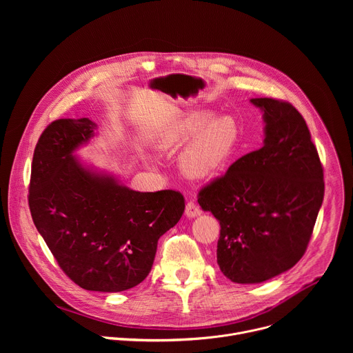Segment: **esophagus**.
Returning <instances> with one entry per match:
<instances>
[{
    "mask_svg": "<svg viewBox=\"0 0 353 353\" xmlns=\"http://www.w3.org/2000/svg\"><path fill=\"white\" fill-rule=\"evenodd\" d=\"M201 214H203V211H201V208L195 203H192V201H190V203L185 205V215L188 218H196Z\"/></svg>",
    "mask_w": 353,
    "mask_h": 353,
    "instance_id": "esophagus-1",
    "label": "esophagus"
}]
</instances>
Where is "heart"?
<instances>
[{"instance_id": "b5f03b06", "label": "heart", "mask_w": 353, "mask_h": 353, "mask_svg": "<svg viewBox=\"0 0 353 353\" xmlns=\"http://www.w3.org/2000/svg\"><path fill=\"white\" fill-rule=\"evenodd\" d=\"M211 112H195L169 123L157 137L162 149L183 146L192 139L180 158L181 170L192 179L219 173L232 158L239 142V125L230 116L214 119Z\"/></svg>"}]
</instances>
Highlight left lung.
<instances>
[{
  "label": "left lung",
  "instance_id": "8db88e82",
  "mask_svg": "<svg viewBox=\"0 0 353 353\" xmlns=\"http://www.w3.org/2000/svg\"><path fill=\"white\" fill-rule=\"evenodd\" d=\"M264 146L237 159L198 192L219 221L216 260L236 283H260L303 257L324 198V173L301 114L288 102L256 97Z\"/></svg>",
  "mask_w": 353,
  "mask_h": 353
}]
</instances>
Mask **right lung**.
<instances>
[{
	"mask_svg": "<svg viewBox=\"0 0 353 353\" xmlns=\"http://www.w3.org/2000/svg\"><path fill=\"white\" fill-rule=\"evenodd\" d=\"M89 119L48 124L34 148L29 208L61 270L78 286L123 292L152 268L158 240L184 212L174 190L134 191L83 166L74 150L94 137Z\"/></svg>",
	"mask_w": 353,
	"mask_h": 353,
	"instance_id": "add662e5",
	"label": "right lung"
}]
</instances>
